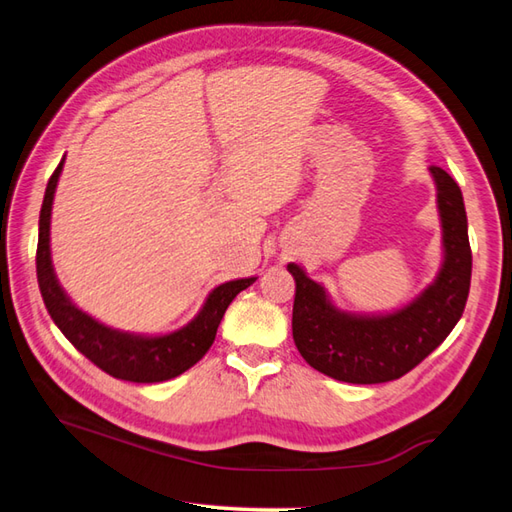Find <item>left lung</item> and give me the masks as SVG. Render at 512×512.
Masks as SVG:
<instances>
[{
	"label": "left lung",
	"instance_id": "1",
	"mask_svg": "<svg viewBox=\"0 0 512 512\" xmlns=\"http://www.w3.org/2000/svg\"><path fill=\"white\" fill-rule=\"evenodd\" d=\"M429 171L438 189L444 262L436 281L405 308L380 317L341 312L301 266L288 264L297 284L292 339L317 372L354 385L389 383L422 363L460 321L473 266L464 200L447 171Z\"/></svg>",
	"mask_w": 512,
	"mask_h": 512
}]
</instances>
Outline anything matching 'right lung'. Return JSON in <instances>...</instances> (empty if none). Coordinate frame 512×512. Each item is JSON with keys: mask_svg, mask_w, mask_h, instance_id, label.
Segmentation results:
<instances>
[{"mask_svg": "<svg viewBox=\"0 0 512 512\" xmlns=\"http://www.w3.org/2000/svg\"><path fill=\"white\" fill-rule=\"evenodd\" d=\"M61 171L63 160L54 169L46 195H43L37 242V281L52 321L57 323V328L76 350L114 378L129 380V383H162V380L187 372L209 352L226 308L231 306L239 292L253 284L255 277L226 281V284L217 286L198 312V317L171 334L140 336L107 328V325L92 319L90 314L76 308L54 275L50 257V213Z\"/></svg>", "mask_w": 512, "mask_h": 512, "instance_id": "1", "label": "right lung"}]
</instances>
